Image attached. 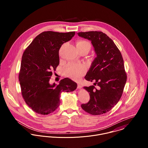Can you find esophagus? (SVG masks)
<instances>
[{
    "instance_id": "esophagus-1",
    "label": "esophagus",
    "mask_w": 148,
    "mask_h": 148,
    "mask_svg": "<svg viewBox=\"0 0 148 148\" xmlns=\"http://www.w3.org/2000/svg\"><path fill=\"white\" fill-rule=\"evenodd\" d=\"M77 88H78L79 89H82V85L78 83V84H77Z\"/></svg>"
}]
</instances>
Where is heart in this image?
<instances>
[{
	"mask_svg": "<svg viewBox=\"0 0 148 148\" xmlns=\"http://www.w3.org/2000/svg\"><path fill=\"white\" fill-rule=\"evenodd\" d=\"M76 48L78 50L86 49H90V44L85 40H79L76 42ZM85 67L82 64H69L64 70L65 75L74 80H77L84 75Z\"/></svg>",
	"mask_w": 148,
	"mask_h": 148,
	"instance_id": "1",
	"label": "heart"
}]
</instances>
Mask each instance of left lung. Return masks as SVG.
<instances>
[{
    "instance_id": "left-lung-1",
    "label": "left lung",
    "mask_w": 148,
    "mask_h": 148,
    "mask_svg": "<svg viewBox=\"0 0 148 148\" xmlns=\"http://www.w3.org/2000/svg\"><path fill=\"white\" fill-rule=\"evenodd\" d=\"M77 34L91 42L96 58L85 79L95 82L98 89L92 85L84 86L89 93L90 100L82 108L92 115H100L110 110L120 100L127 82L124 60L113 41L99 31L81 32Z\"/></svg>"
}]
</instances>
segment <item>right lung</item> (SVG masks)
I'll return each instance as SVG.
<instances>
[{
  "label": "right lung",
  "instance_id": "add662e5",
  "mask_svg": "<svg viewBox=\"0 0 148 148\" xmlns=\"http://www.w3.org/2000/svg\"><path fill=\"white\" fill-rule=\"evenodd\" d=\"M75 34V32H43L23 54L19 75L21 94L26 104L38 114L53 112L60 106L61 93L77 88V84L69 78L61 80L58 85L49 84L52 71L59 64L60 47Z\"/></svg>",
  "mask_w": 148,
  "mask_h": 148
}]
</instances>
